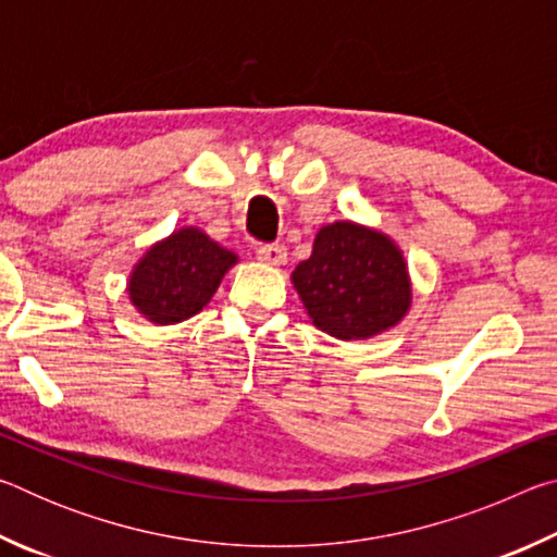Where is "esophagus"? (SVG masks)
I'll return each instance as SVG.
<instances>
[{
	"instance_id": "esophagus-1",
	"label": "esophagus",
	"mask_w": 557,
	"mask_h": 557,
	"mask_svg": "<svg viewBox=\"0 0 557 557\" xmlns=\"http://www.w3.org/2000/svg\"><path fill=\"white\" fill-rule=\"evenodd\" d=\"M256 252H258V260L268 262V265H282V262L287 260L285 245L280 243H260Z\"/></svg>"
}]
</instances>
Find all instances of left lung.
I'll return each instance as SVG.
<instances>
[{
  "mask_svg": "<svg viewBox=\"0 0 557 557\" xmlns=\"http://www.w3.org/2000/svg\"><path fill=\"white\" fill-rule=\"evenodd\" d=\"M292 282L312 322L336 338L381 334L410 307L408 270L398 248L354 223L319 231L312 258L299 262Z\"/></svg>",
  "mask_w": 557,
  "mask_h": 557,
  "instance_id": "left-lung-1",
  "label": "left lung"
}]
</instances>
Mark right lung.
Instances as JSON below:
<instances>
[{
  "instance_id": "add662e5",
  "label": "right lung",
  "mask_w": 557,
  "mask_h": 557,
  "mask_svg": "<svg viewBox=\"0 0 557 557\" xmlns=\"http://www.w3.org/2000/svg\"><path fill=\"white\" fill-rule=\"evenodd\" d=\"M233 262V252L201 231L184 228L139 260L129 280V299L154 324L182 322L201 312Z\"/></svg>"
}]
</instances>
